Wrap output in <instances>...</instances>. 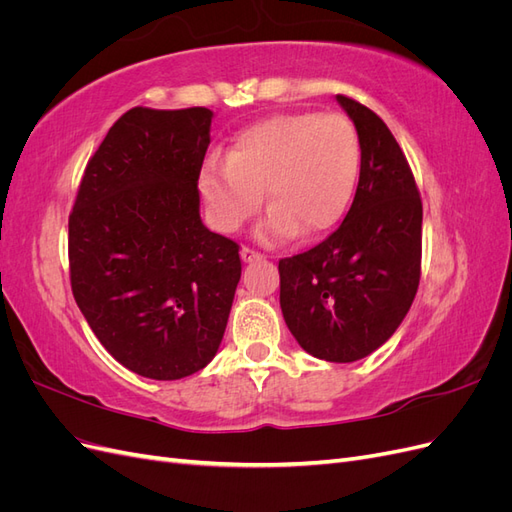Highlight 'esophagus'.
I'll return each mask as SVG.
<instances>
[{
    "instance_id": "esophagus-1",
    "label": "esophagus",
    "mask_w": 512,
    "mask_h": 512,
    "mask_svg": "<svg viewBox=\"0 0 512 512\" xmlns=\"http://www.w3.org/2000/svg\"><path fill=\"white\" fill-rule=\"evenodd\" d=\"M241 260L243 262H254V260H262V254L250 250V247H241Z\"/></svg>"
}]
</instances>
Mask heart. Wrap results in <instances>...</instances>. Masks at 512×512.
I'll list each match as a JSON object with an SVG mask.
<instances>
[{
  "label": "heart",
  "mask_w": 512,
  "mask_h": 512,
  "mask_svg": "<svg viewBox=\"0 0 512 512\" xmlns=\"http://www.w3.org/2000/svg\"><path fill=\"white\" fill-rule=\"evenodd\" d=\"M361 145L344 115H280L243 130L226 160H211L198 177L211 224L235 232L271 205L258 232L275 241L318 235L342 218L359 177Z\"/></svg>",
  "instance_id": "obj_1"
}]
</instances>
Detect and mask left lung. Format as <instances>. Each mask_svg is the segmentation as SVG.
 Segmentation results:
<instances>
[{
	"label": "left lung",
	"mask_w": 512,
	"mask_h": 512,
	"mask_svg": "<svg viewBox=\"0 0 512 512\" xmlns=\"http://www.w3.org/2000/svg\"><path fill=\"white\" fill-rule=\"evenodd\" d=\"M337 102L359 134V185L333 235L280 260V305L305 352L329 363H352L378 350L414 301L423 205L386 123L346 96Z\"/></svg>",
	"instance_id": "8db88e82"
}]
</instances>
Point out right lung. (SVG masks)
<instances>
[{
    "label": "right lung",
    "mask_w": 512,
    "mask_h": 512,
    "mask_svg": "<svg viewBox=\"0 0 512 512\" xmlns=\"http://www.w3.org/2000/svg\"><path fill=\"white\" fill-rule=\"evenodd\" d=\"M211 121L203 106L121 115L70 213L76 305L108 354L151 380L213 361L241 280L239 245L200 220Z\"/></svg>",
    "instance_id": "right-lung-1"
}]
</instances>
